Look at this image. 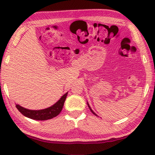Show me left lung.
Masks as SVG:
<instances>
[{"label":"left lung","mask_w":155,"mask_h":155,"mask_svg":"<svg viewBox=\"0 0 155 155\" xmlns=\"http://www.w3.org/2000/svg\"><path fill=\"white\" fill-rule=\"evenodd\" d=\"M87 104H88V107H89V108H90V111H91V112H92V113H93V114H94V115H96V114H95V113H94V111H92V109H91V107H90V105H89V104H88V103H87Z\"/></svg>","instance_id":"left-lung-1"}]
</instances>
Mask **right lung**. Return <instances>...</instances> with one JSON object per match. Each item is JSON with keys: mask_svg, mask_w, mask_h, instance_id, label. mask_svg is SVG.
<instances>
[{"mask_svg": "<svg viewBox=\"0 0 155 155\" xmlns=\"http://www.w3.org/2000/svg\"><path fill=\"white\" fill-rule=\"evenodd\" d=\"M67 94L68 93L65 94L55 104L47 109L41 110H30L25 109L24 107L20 106L19 104H15V107L21 114L31 119L37 120H46L52 119L58 115L60 112L61 111Z\"/></svg>", "mask_w": 155, "mask_h": 155, "instance_id": "right-lung-1", "label": "right lung"}]
</instances>
